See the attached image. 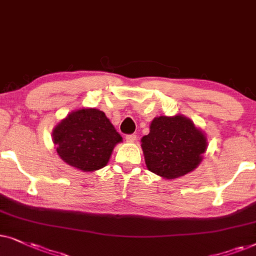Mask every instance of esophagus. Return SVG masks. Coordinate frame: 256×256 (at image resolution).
<instances>
[{
  "label": "esophagus",
  "instance_id": "esophagus-1",
  "mask_svg": "<svg viewBox=\"0 0 256 256\" xmlns=\"http://www.w3.org/2000/svg\"><path fill=\"white\" fill-rule=\"evenodd\" d=\"M136 139H137V136L136 134H128L125 137V140L128 142H134Z\"/></svg>",
  "mask_w": 256,
  "mask_h": 256
}]
</instances>
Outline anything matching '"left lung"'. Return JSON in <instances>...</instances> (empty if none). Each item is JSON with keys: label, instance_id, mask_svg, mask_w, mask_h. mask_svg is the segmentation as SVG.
I'll return each mask as SVG.
<instances>
[{"label": "left lung", "instance_id": "left-lung-1", "mask_svg": "<svg viewBox=\"0 0 256 256\" xmlns=\"http://www.w3.org/2000/svg\"><path fill=\"white\" fill-rule=\"evenodd\" d=\"M205 132L182 114L159 116L142 138L146 168L164 179H176L196 170L207 150Z\"/></svg>", "mask_w": 256, "mask_h": 256}]
</instances>
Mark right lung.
Masks as SVG:
<instances>
[{
    "label": "right lung",
    "instance_id": "right-lung-1",
    "mask_svg": "<svg viewBox=\"0 0 256 256\" xmlns=\"http://www.w3.org/2000/svg\"><path fill=\"white\" fill-rule=\"evenodd\" d=\"M52 142L64 162L83 172H94L106 166L122 138L103 111L83 108L70 112L54 126Z\"/></svg>",
    "mask_w": 256,
    "mask_h": 256
}]
</instances>
